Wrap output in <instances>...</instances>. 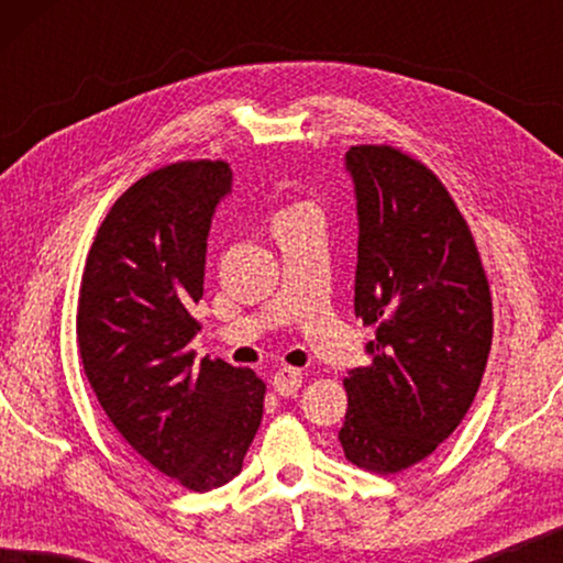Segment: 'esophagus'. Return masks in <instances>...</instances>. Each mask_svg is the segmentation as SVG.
<instances>
[{
  "label": "esophagus",
  "instance_id": "obj_1",
  "mask_svg": "<svg viewBox=\"0 0 563 563\" xmlns=\"http://www.w3.org/2000/svg\"><path fill=\"white\" fill-rule=\"evenodd\" d=\"M272 387L276 395H282V397L297 395V389L302 387V372H299V368L284 366L272 376Z\"/></svg>",
  "mask_w": 563,
  "mask_h": 563
}]
</instances>
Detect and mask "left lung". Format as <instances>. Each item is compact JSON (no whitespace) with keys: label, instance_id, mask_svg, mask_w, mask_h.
Here are the masks:
<instances>
[{"label":"left lung","instance_id":"left-lung-1","mask_svg":"<svg viewBox=\"0 0 563 563\" xmlns=\"http://www.w3.org/2000/svg\"><path fill=\"white\" fill-rule=\"evenodd\" d=\"M358 199L353 310L374 328L372 364L343 379L338 433L345 459L399 474L428 459L466 418L492 330V291L479 249L443 181L397 145H351Z\"/></svg>","mask_w":563,"mask_h":563}]
</instances>
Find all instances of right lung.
Here are the masks:
<instances>
[{
  "label": "right lung",
  "mask_w": 563,
  "mask_h": 563,
  "mask_svg": "<svg viewBox=\"0 0 563 563\" xmlns=\"http://www.w3.org/2000/svg\"><path fill=\"white\" fill-rule=\"evenodd\" d=\"M225 161H176L128 187L84 264L76 345L84 374L137 456L207 492L241 472L266 384L220 358L195 364L207 233L230 189Z\"/></svg>",
  "instance_id": "right-lung-1"
}]
</instances>
